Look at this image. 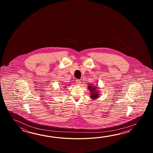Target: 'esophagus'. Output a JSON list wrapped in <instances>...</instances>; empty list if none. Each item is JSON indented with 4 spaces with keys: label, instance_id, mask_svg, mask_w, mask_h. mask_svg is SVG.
I'll return each mask as SVG.
<instances>
[{
    "label": "esophagus",
    "instance_id": "esophagus-1",
    "mask_svg": "<svg viewBox=\"0 0 153 153\" xmlns=\"http://www.w3.org/2000/svg\"><path fill=\"white\" fill-rule=\"evenodd\" d=\"M76 84H81V81L79 79H76Z\"/></svg>",
    "mask_w": 153,
    "mask_h": 153
}]
</instances>
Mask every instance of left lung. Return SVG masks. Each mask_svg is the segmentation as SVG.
<instances>
[{
	"label": "left lung",
	"mask_w": 153,
	"mask_h": 153,
	"mask_svg": "<svg viewBox=\"0 0 153 153\" xmlns=\"http://www.w3.org/2000/svg\"><path fill=\"white\" fill-rule=\"evenodd\" d=\"M88 90L90 92V98L92 100H96L98 98L100 97V91L98 89V85H93L89 84L88 86Z\"/></svg>",
	"instance_id": "1"
}]
</instances>
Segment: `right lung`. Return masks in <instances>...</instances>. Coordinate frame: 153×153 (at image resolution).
I'll use <instances>...</instances> for the list:
<instances>
[{"label": "right lung", "mask_w": 153, "mask_h": 153, "mask_svg": "<svg viewBox=\"0 0 153 153\" xmlns=\"http://www.w3.org/2000/svg\"><path fill=\"white\" fill-rule=\"evenodd\" d=\"M64 88H65V87H64Z\"/></svg>", "instance_id": "1"}]
</instances>
